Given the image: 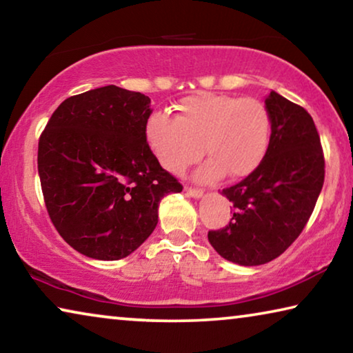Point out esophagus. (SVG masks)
I'll return each instance as SVG.
<instances>
[{"mask_svg":"<svg viewBox=\"0 0 353 353\" xmlns=\"http://www.w3.org/2000/svg\"><path fill=\"white\" fill-rule=\"evenodd\" d=\"M185 192H187V194H190V196H193V198H201L204 194V192L201 188H194V187H185Z\"/></svg>","mask_w":353,"mask_h":353,"instance_id":"obj_1","label":"esophagus"}]
</instances>
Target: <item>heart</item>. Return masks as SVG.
Instances as JSON below:
<instances>
[{
    "mask_svg": "<svg viewBox=\"0 0 353 353\" xmlns=\"http://www.w3.org/2000/svg\"><path fill=\"white\" fill-rule=\"evenodd\" d=\"M272 117L267 106L253 97L199 92L182 99L172 117L155 111L144 124V138L159 163L179 174L194 163L203 150L209 155L196 179L214 182L228 172L245 177L267 154Z\"/></svg>",
    "mask_w": 353,
    "mask_h": 353,
    "instance_id": "obj_1",
    "label": "heart"
}]
</instances>
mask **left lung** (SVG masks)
Masks as SVG:
<instances>
[{
  "mask_svg": "<svg viewBox=\"0 0 353 353\" xmlns=\"http://www.w3.org/2000/svg\"><path fill=\"white\" fill-rule=\"evenodd\" d=\"M265 106L272 135L264 160L243 181L223 188L234 214L229 225L207 234L218 254L240 265L265 264L295 242L325 179L321 137L311 114L275 91Z\"/></svg>",
  "mask_w": 353,
  "mask_h": 353,
  "instance_id": "8db88e82",
  "label": "left lung"
}]
</instances>
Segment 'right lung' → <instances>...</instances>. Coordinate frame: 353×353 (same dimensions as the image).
<instances>
[{"label": "right lung", "mask_w": 353, "mask_h": 353, "mask_svg": "<svg viewBox=\"0 0 353 353\" xmlns=\"http://www.w3.org/2000/svg\"><path fill=\"white\" fill-rule=\"evenodd\" d=\"M150 113L148 96L110 85L65 99L41 133L48 216L78 253L100 261L133 253L159 223L161 198L182 192L144 138Z\"/></svg>", "instance_id": "obj_1"}]
</instances>
